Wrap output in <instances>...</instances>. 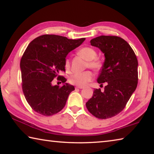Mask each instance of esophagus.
<instances>
[{
    "label": "esophagus",
    "instance_id": "1",
    "mask_svg": "<svg viewBox=\"0 0 154 154\" xmlns=\"http://www.w3.org/2000/svg\"><path fill=\"white\" fill-rule=\"evenodd\" d=\"M75 90H77V89H82V88H83V87H82V86H75Z\"/></svg>",
    "mask_w": 154,
    "mask_h": 154
}]
</instances>
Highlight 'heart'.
<instances>
[{
    "label": "heart",
    "mask_w": 154,
    "mask_h": 154,
    "mask_svg": "<svg viewBox=\"0 0 154 154\" xmlns=\"http://www.w3.org/2000/svg\"><path fill=\"white\" fill-rule=\"evenodd\" d=\"M79 55L83 57L88 61L86 66L94 70L98 71L100 69V62L96 58L97 52L94 49L91 47H84L81 48L78 51ZM64 66L66 70L70 69V60L66 58L64 62ZM93 79L92 72L90 71H83L81 72H76L70 77L69 82L77 86H83L88 82H90Z\"/></svg>",
    "instance_id": "b5f03b06"
}]
</instances>
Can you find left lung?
Wrapping results in <instances>:
<instances>
[{
    "label": "left lung",
    "instance_id": "obj_1",
    "mask_svg": "<svg viewBox=\"0 0 154 154\" xmlns=\"http://www.w3.org/2000/svg\"><path fill=\"white\" fill-rule=\"evenodd\" d=\"M99 48L105 59L98 83H106L105 90L94 89L93 96L85 104L88 110L99 119L113 117L123 110L138 83V60L133 49L117 36L102 35L90 41Z\"/></svg>",
    "mask_w": 154,
    "mask_h": 154
}]
</instances>
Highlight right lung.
I'll use <instances>...</instances> for the list:
<instances>
[{
  "label": "right lung",
  "instance_id": "add662e5",
  "mask_svg": "<svg viewBox=\"0 0 154 154\" xmlns=\"http://www.w3.org/2000/svg\"><path fill=\"white\" fill-rule=\"evenodd\" d=\"M85 38L69 39L65 36L44 35L28 45L20 61L22 85L26 100L36 113L50 116L60 111L66 105L73 85L66 83L59 72L65 71L67 54L79 47ZM57 76L63 83L61 87L51 82Z\"/></svg>",
  "mask_w": 154,
  "mask_h": 154
}]
</instances>
